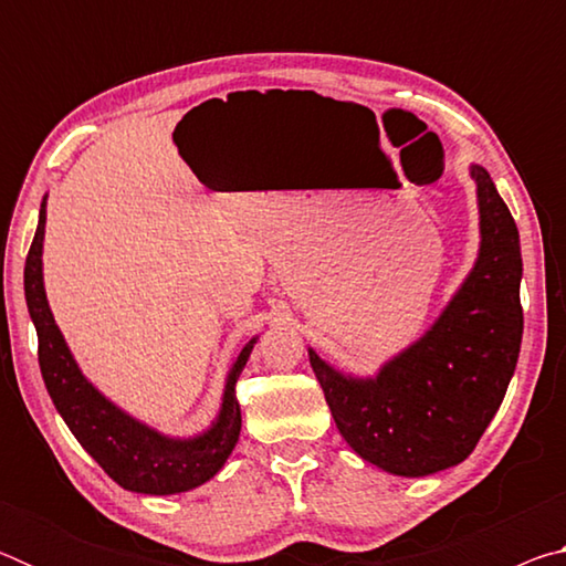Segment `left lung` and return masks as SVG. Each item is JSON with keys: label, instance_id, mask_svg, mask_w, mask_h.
<instances>
[{"label": "left lung", "instance_id": "1", "mask_svg": "<svg viewBox=\"0 0 566 566\" xmlns=\"http://www.w3.org/2000/svg\"><path fill=\"white\" fill-rule=\"evenodd\" d=\"M474 266L444 310L375 375H352L310 347V364L339 434L369 464L429 476L474 452L510 387L522 344L520 232L482 165Z\"/></svg>", "mask_w": 566, "mask_h": 566}]
</instances>
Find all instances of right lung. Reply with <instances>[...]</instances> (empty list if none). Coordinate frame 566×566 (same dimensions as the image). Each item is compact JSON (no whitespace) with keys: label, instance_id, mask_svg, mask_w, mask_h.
<instances>
[{"label":"right lung","instance_id":"add662e5","mask_svg":"<svg viewBox=\"0 0 566 566\" xmlns=\"http://www.w3.org/2000/svg\"><path fill=\"white\" fill-rule=\"evenodd\" d=\"M44 227L46 195L40 224L24 264V296L40 339V369L56 411L90 457L124 490L151 496L181 494L209 482L232 454L242 432V409L234 385L252 354L256 337L249 339L227 371L222 405L212 424L191 437H171L147 421L132 417L117 401L92 385L56 327L44 290Z\"/></svg>","mask_w":566,"mask_h":566}]
</instances>
